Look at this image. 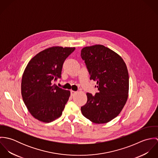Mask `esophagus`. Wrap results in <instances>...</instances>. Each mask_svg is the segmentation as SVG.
Returning a JSON list of instances; mask_svg holds the SVG:
<instances>
[{
	"label": "esophagus",
	"instance_id": "1",
	"mask_svg": "<svg viewBox=\"0 0 158 158\" xmlns=\"http://www.w3.org/2000/svg\"><path fill=\"white\" fill-rule=\"evenodd\" d=\"M76 93H77L76 91H74V90H71V91H70V94H71V95H72V96H73Z\"/></svg>",
	"mask_w": 158,
	"mask_h": 158
}]
</instances>
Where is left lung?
Returning <instances> with one entry per match:
<instances>
[{
  "mask_svg": "<svg viewBox=\"0 0 158 158\" xmlns=\"http://www.w3.org/2000/svg\"><path fill=\"white\" fill-rule=\"evenodd\" d=\"M81 57L98 90L94 95L86 94L87 103L81 108V113L95 123L109 122L120 114L128 99L129 75L126 64L117 53L100 44L82 48Z\"/></svg>",
  "mask_w": 158,
  "mask_h": 158,
  "instance_id": "obj_1",
  "label": "left lung"
}]
</instances>
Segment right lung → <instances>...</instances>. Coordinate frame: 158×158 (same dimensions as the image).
I'll return each instance as SVG.
<instances>
[{"label":"right lung","instance_id":"1","mask_svg":"<svg viewBox=\"0 0 158 158\" xmlns=\"http://www.w3.org/2000/svg\"><path fill=\"white\" fill-rule=\"evenodd\" d=\"M75 47H52L36 54L28 63L21 83L23 100L37 120L51 122L60 117L70 95L53 83L61 78L65 60Z\"/></svg>","mask_w":158,"mask_h":158}]
</instances>
